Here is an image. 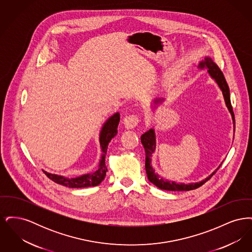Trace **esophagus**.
Segmentation results:
<instances>
[{
  "label": "esophagus",
  "instance_id": "esophagus-1",
  "mask_svg": "<svg viewBox=\"0 0 252 252\" xmlns=\"http://www.w3.org/2000/svg\"><path fill=\"white\" fill-rule=\"evenodd\" d=\"M140 123V118L137 115H128L124 119V126L126 129H133Z\"/></svg>",
  "mask_w": 252,
  "mask_h": 252
}]
</instances>
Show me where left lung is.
Returning a JSON list of instances; mask_svg holds the SVG:
<instances>
[{
    "label": "left lung",
    "mask_w": 252,
    "mask_h": 252,
    "mask_svg": "<svg viewBox=\"0 0 252 252\" xmlns=\"http://www.w3.org/2000/svg\"><path fill=\"white\" fill-rule=\"evenodd\" d=\"M198 68H200V69L207 68L208 72L211 75V77L213 79H215L217 85L219 86L220 90L222 91L223 96H224L226 106L228 108V111L230 112L232 122H233V126L235 128V119H234V113H233V110H232V107H231V104H230L229 89H228V83L225 79V76H224L223 72H221L219 67L213 61V60L211 58H208V57L205 58V60L199 63ZM162 101H163V99H156L154 101V103L157 105L158 103H161ZM141 142L144 145V151H145V171H146V174H147V178L151 183H153L155 186H157L159 189H161V190H166V191H191V190H194V189L202 186L206 181L210 180L215 175L216 171L221 166V164H220L219 167L217 168L212 175H210L205 180L199 181V182H195V183L184 184V183H178V182H175V181L165 180V179L159 177L158 174H156L155 170L153 169L152 165H151L152 154L154 153V151L156 149V135H155L154 129L151 128L148 131H146L144 134H143L141 136Z\"/></svg>",
    "instance_id": "obj_1"
}]
</instances>
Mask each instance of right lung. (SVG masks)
<instances>
[{"label":"right lung","mask_w":252,"mask_h":252,"mask_svg":"<svg viewBox=\"0 0 252 252\" xmlns=\"http://www.w3.org/2000/svg\"><path fill=\"white\" fill-rule=\"evenodd\" d=\"M120 122V113L116 112L111 117H109L107 122L104 124L101 132H100V145L102 149V157L98 165V169L94 173L82 175L77 178H65L63 176H59L55 174H50L45 171L44 174L48 177L50 180H53L54 182L70 187V188H84V187H91V186H97L99 185L106 177V174L108 172V169L105 163V158L107 154L108 143L111 141L112 138L117 134V127Z\"/></svg>","instance_id":"right-lung-1"}]
</instances>
